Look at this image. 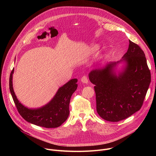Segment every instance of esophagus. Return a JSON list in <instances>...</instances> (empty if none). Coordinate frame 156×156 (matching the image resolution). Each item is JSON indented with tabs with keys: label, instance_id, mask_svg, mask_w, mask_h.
I'll return each instance as SVG.
<instances>
[{
	"label": "esophagus",
	"instance_id": "esophagus-1",
	"mask_svg": "<svg viewBox=\"0 0 156 156\" xmlns=\"http://www.w3.org/2000/svg\"><path fill=\"white\" fill-rule=\"evenodd\" d=\"M81 81L83 83H88V80H87V76H83L81 78Z\"/></svg>",
	"mask_w": 156,
	"mask_h": 156
}]
</instances>
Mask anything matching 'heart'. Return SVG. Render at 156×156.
Wrapping results in <instances>:
<instances>
[{
  "instance_id": "1",
  "label": "heart",
  "mask_w": 156,
  "mask_h": 156,
  "mask_svg": "<svg viewBox=\"0 0 156 156\" xmlns=\"http://www.w3.org/2000/svg\"><path fill=\"white\" fill-rule=\"evenodd\" d=\"M99 45H95L93 47L92 49H93V51H97V50L99 49Z\"/></svg>"
}]
</instances>
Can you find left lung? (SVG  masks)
<instances>
[{
	"label": "left lung",
	"instance_id": "1",
	"mask_svg": "<svg viewBox=\"0 0 156 156\" xmlns=\"http://www.w3.org/2000/svg\"><path fill=\"white\" fill-rule=\"evenodd\" d=\"M122 62V70L117 74L116 67ZM89 79L95 85L98 114L107 121L115 122L141 108L151 78L144 52L129 40L128 51L120 61L93 69L89 73Z\"/></svg>",
	"mask_w": 156,
	"mask_h": 156
}]
</instances>
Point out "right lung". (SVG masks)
<instances>
[{"instance_id":"right-lung-1","label":"right lung","mask_w":156,"mask_h":156,"mask_svg":"<svg viewBox=\"0 0 156 156\" xmlns=\"http://www.w3.org/2000/svg\"><path fill=\"white\" fill-rule=\"evenodd\" d=\"M12 70L10 79V91L19 114L26 121L37 126L48 128L60 126L68 119L69 104L73 93L76 90L78 80L72 79L60 87L53 98L46 105L36 108H30L22 104L17 99L13 87Z\"/></svg>"}]
</instances>
